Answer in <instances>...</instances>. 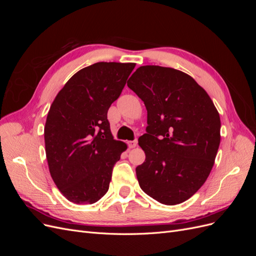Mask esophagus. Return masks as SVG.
<instances>
[{
    "label": "esophagus",
    "instance_id": "obj_1",
    "mask_svg": "<svg viewBox=\"0 0 256 256\" xmlns=\"http://www.w3.org/2000/svg\"><path fill=\"white\" fill-rule=\"evenodd\" d=\"M138 145V142L136 141H129L128 142V146L129 148H134V147Z\"/></svg>",
    "mask_w": 256,
    "mask_h": 256
}]
</instances>
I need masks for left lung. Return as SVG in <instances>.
I'll list each match as a JSON object with an SVG mask.
<instances>
[{"label":"left lung","instance_id":"8db88e82","mask_svg":"<svg viewBox=\"0 0 256 256\" xmlns=\"http://www.w3.org/2000/svg\"><path fill=\"white\" fill-rule=\"evenodd\" d=\"M147 110V134L138 138L145 161L136 178L161 204L190 198L210 174L220 145V115L206 90L180 70L146 65L127 82Z\"/></svg>","mask_w":256,"mask_h":256}]
</instances>
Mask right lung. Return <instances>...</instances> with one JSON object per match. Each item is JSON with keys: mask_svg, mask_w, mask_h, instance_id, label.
Returning <instances> with one entry per match:
<instances>
[{"mask_svg": "<svg viewBox=\"0 0 256 256\" xmlns=\"http://www.w3.org/2000/svg\"><path fill=\"white\" fill-rule=\"evenodd\" d=\"M134 63L99 62L69 79L50 106L44 146L54 184L69 202L94 204L109 190L127 144L116 141L106 114Z\"/></svg>", "mask_w": 256, "mask_h": 256, "instance_id": "add662e5", "label": "right lung"}]
</instances>
